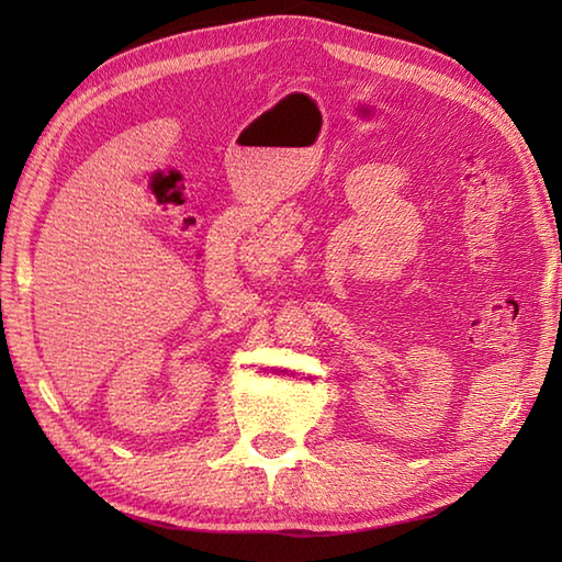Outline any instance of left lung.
Returning a JSON list of instances; mask_svg holds the SVG:
<instances>
[{
    "instance_id": "8db88e82",
    "label": "left lung",
    "mask_w": 562,
    "mask_h": 562,
    "mask_svg": "<svg viewBox=\"0 0 562 562\" xmlns=\"http://www.w3.org/2000/svg\"><path fill=\"white\" fill-rule=\"evenodd\" d=\"M560 308H562V306H560Z\"/></svg>"
}]
</instances>
